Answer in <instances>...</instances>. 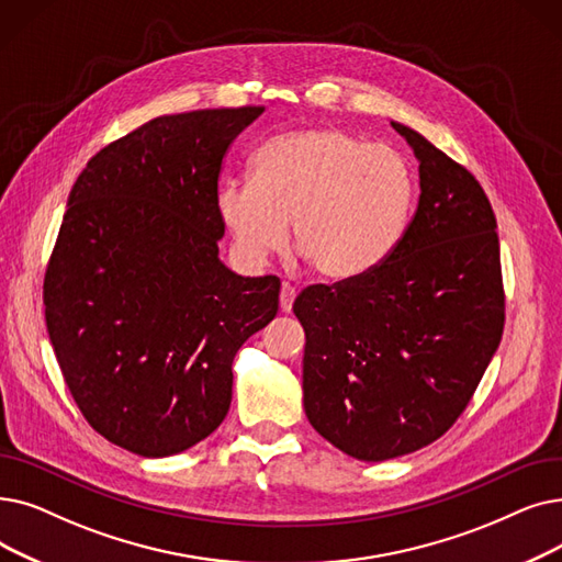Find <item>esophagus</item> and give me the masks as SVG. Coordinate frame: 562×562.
Returning a JSON list of instances; mask_svg holds the SVG:
<instances>
[{
  "label": "esophagus",
  "mask_w": 562,
  "mask_h": 562,
  "mask_svg": "<svg viewBox=\"0 0 562 562\" xmlns=\"http://www.w3.org/2000/svg\"><path fill=\"white\" fill-rule=\"evenodd\" d=\"M294 299H296V286L282 284V289H280V310L289 312L291 305H294Z\"/></svg>",
  "instance_id": "esophagus-1"
}]
</instances>
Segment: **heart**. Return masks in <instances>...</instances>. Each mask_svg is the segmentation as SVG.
I'll list each match as a JSON object with an SVG mask.
<instances>
[{
  "mask_svg": "<svg viewBox=\"0 0 562 562\" xmlns=\"http://www.w3.org/2000/svg\"><path fill=\"white\" fill-rule=\"evenodd\" d=\"M252 179H225L215 211L236 255L261 266L289 238L314 273L351 280L385 261L406 232L416 200L411 162L395 146L349 128L312 126L263 142Z\"/></svg>",
  "mask_w": 562,
  "mask_h": 562,
  "instance_id": "heart-1",
  "label": "heart"
}]
</instances>
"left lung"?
<instances>
[{
    "label": "left lung",
    "mask_w": 562,
    "mask_h": 562,
    "mask_svg": "<svg viewBox=\"0 0 562 562\" xmlns=\"http://www.w3.org/2000/svg\"><path fill=\"white\" fill-rule=\"evenodd\" d=\"M420 167L400 246L370 273L303 289V404L341 452L385 461L441 438L501 345L505 294L496 215L477 179L390 121Z\"/></svg>",
    "instance_id": "1"
}]
</instances>
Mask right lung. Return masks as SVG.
Instances as JSON below:
<instances>
[{"label": "right lung", "mask_w": 562, "mask_h": 562, "mask_svg": "<svg viewBox=\"0 0 562 562\" xmlns=\"http://www.w3.org/2000/svg\"><path fill=\"white\" fill-rule=\"evenodd\" d=\"M261 112L151 119L95 154L68 194L43 282L47 333L87 423L139 457L217 429L236 351L278 314L276 276L240 278L217 257L223 158Z\"/></svg>", "instance_id": "1"}]
</instances>
